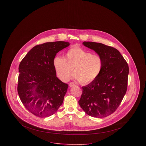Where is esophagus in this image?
Masks as SVG:
<instances>
[{
	"label": "esophagus",
	"instance_id": "34e87169",
	"mask_svg": "<svg viewBox=\"0 0 146 146\" xmlns=\"http://www.w3.org/2000/svg\"><path fill=\"white\" fill-rule=\"evenodd\" d=\"M75 84L74 83H72V82H71V83H70V84H69V86H70V87H74V86H75Z\"/></svg>",
	"mask_w": 146,
	"mask_h": 146
}]
</instances>
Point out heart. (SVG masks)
Returning a JSON list of instances; mask_svg holds the SVG:
<instances>
[{
    "instance_id": "heart-1",
    "label": "heart",
    "mask_w": 146,
    "mask_h": 146,
    "mask_svg": "<svg viewBox=\"0 0 146 146\" xmlns=\"http://www.w3.org/2000/svg\"><path fill=\"white\" fill-rule=\"evenodd\" d=\"M53 65L58 77L63 82L69 80L74 69L75 74L72 78L86 84L94 81L100 75L104 60L100 55L92 54L82 48L74 47L66 52L64 58L56 57Z\"/></svg>"
}]
</instances>
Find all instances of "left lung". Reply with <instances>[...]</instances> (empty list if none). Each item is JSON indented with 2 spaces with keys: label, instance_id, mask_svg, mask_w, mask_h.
I'll use <instances>...</instances> for the list:
<instances>
[{
  "label": "left lung",
  "instance_id": "8db88e82",
  "mask_svg": "<svg viewBox=\"0 0 146 146\" xmlns=\"http://www.w3.org/2000/svg\"><path fill=\"white\" fill-rule=\"evenodd\" d=\"M83 44L102 57L104 67L96 79L82 87L79 104L87 115L105 117L116 111L125 96L129 66L120 52L113 47L95 42Z\"/></svg>",
  "mask_w": 146,
  "mask_h": 146
}]
</instances>
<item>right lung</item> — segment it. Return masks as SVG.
<instances>
[{
    "label": "right lung",
    "instance_id": "obj_1",
    "mask_svg": "<svg viewBox=\"0 0 146 146\" xmlns=\"http://www.w3.org/2000/svg\"><path fill=\"white\" fill-rule=\"evenodd\" d=\"M68 42H48L33 47L19 67L17 91L21 102L33 114L45 117L62 104L68 85L57 76L53 61Z\"/></svg>",
    "mask_w": 146,
    "mask_h": 146
}]
</instances>
